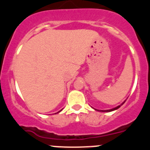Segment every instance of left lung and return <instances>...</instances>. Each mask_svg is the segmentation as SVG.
<instances>
[{"label": "left lung", "mask_w": 150, "mask_h": 150, "mask_svg": "<svg viewBox=\"0 0 150 150\" xmlns=\"http://www.w3.org/2000/svg\"><path fill=\"white\" fill-rule=\"evenodd\" d=\"M125 100L124 102H122V103L121 104H120V105H119V106H117V107H114V108H112V109H110V110H96V109H95V110H98V111H100V112H111V111H113V110H117V109H119V108H120V107H121L122 105L123 104H124L125 102Z\"/></svg>", "instance_id": "obj_1"}]
</instances>
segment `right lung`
I'll return each instance as SVG.
<instances>
[{"mask_svg":"<svg viewBox=\"0 0 150 150\" xmlns=\"http://www.w3.org/2000/svg\"><path fill=\"white\" fill-rule=\"evenodd\" d=\"M62 110H61L60 111H59V112H61V111H62ZM58 112H57V113H58Z\"/></svg>","mask_w":150,"mask_h":150,"instance_id":"obj_1","label":"right lung"}]
</instances>
